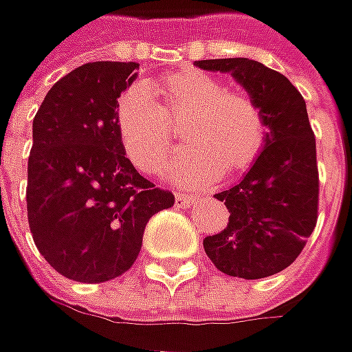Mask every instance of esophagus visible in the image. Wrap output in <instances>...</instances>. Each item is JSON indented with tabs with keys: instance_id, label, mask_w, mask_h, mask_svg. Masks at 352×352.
<instances>
[{
	"instance_id": "esophagus-1",
	"label": "esophagus",
	"mask_w": 352,
	"mask_h": 352,
	"mask_svg": "<svg viewBox=\"0 0 352 352\" xmlns=\"http://www.w3.org/2000/svg\"><path fill=\"white\" fill-rule=\"evenodd\" d=\"M195 197H188V195H183V192H177L175 195V206L177 208H187L195 202Z\"/></svg>"
}]
</instances>
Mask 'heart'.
Returning a JSON list of instances; mask_svg holds the SVG:
<instances>
[{
	"mask_svg": "<svg viewBox=\"0 0 352 352\" xmlns=\"http://www.w3.org/2000/svg\"><path fill=\"white\" fill-rule=\"evenodd\" d=\"M153 94H162L160 105ZM183 126L185 150L167 173L183 185H202L224 173L245 171L265 144V118L249 95L226 91L218 78L199 69L165 76L160 83L134 85L116 104V132L128 160L142 171H155L173 144L171 122Z\"/></svg>",
	"mask_w": 352,
	"mask_h": 352,
	"instance_id": "heart-1",
	"label": "heart"
}]
</instances>
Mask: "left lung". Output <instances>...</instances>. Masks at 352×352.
Listing matches in <instances>:
<instances>
[{
	"mask_svg": "<svg viewBox=\"0 0 352 352\" xmlns=\"http://www.w3.org/2000/svg\"><path fill=\"white\" fill-rule=\"evenodd\" d=\"M195 66L230 74L259 104L265 144L241 181L214 195L230 210L224 232L204 237L218 271L255 280L285 271L318 222L316 138L306 101L288 79L249 58L199 60Z\"/></svg>",
	"mask_w": 352,
	"mask_h": 352,
	"instance_id": "8db88e82",
	"label": "left lung"
}]
</instances>
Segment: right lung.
<instances>
[{
  "instance_id": "obj_1",
  "label": "right lung",
  "mask_w": 352,
  "mask_h": 352,
  "mask_svg": "<svg viewBox=\"0 0 352 352\" xmlns=\"http://www.w3.org/2000/svg\"><path fill=\"white\" fill-rule=\"evenodd\" d=\"M136 62H89L56 81L32 120L27 214L50 267L78 283H107L134 265L153 214L175 197L126 157L116 104Z\"/></svg>"
}]
</instances>
